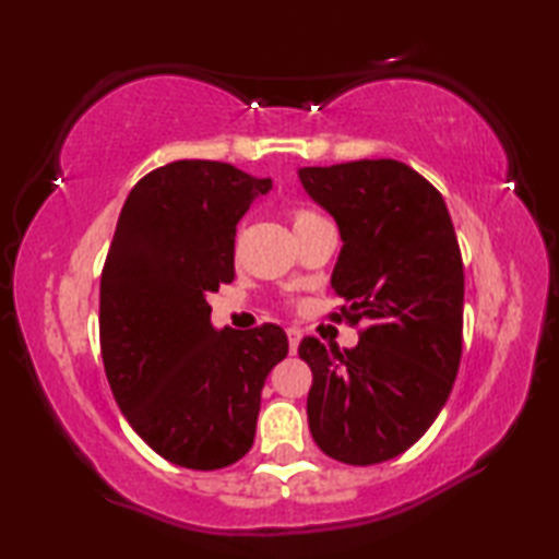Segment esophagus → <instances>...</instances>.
Wrapping results in <instances>:
<instances>
[{
    "mask_svg": "<svg viewBox=\"0 0 559 559\" xmlns=\"http://www.w3.org/2000/svg\"><path fill=\"white\" fill-rule=\"evenodd\" d=\"M298 343H300V333H298L296 328H288V347H290V355H296Z\"/></svg>",
    "mask_w": 559,
    "mask_h": 559,
    "instance_id": "1",
    "label": "esophagus"
}]
</instances>
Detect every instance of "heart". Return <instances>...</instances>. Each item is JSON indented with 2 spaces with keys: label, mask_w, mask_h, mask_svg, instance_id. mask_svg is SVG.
<instances>
[{
  "label": "heart",
  "mask_w": 559,
  "mask_h": 559,
  "mask_svg": "<svg viewBox=\"0 0 559 559\" xmlns=\"http://www.w3.org/2000/svg\"><path fill=\"white\" fill-rule=\"evenodd\" d=\"M290 219H293V229H298V226H302V224H308V222L318 219V214L308 212V210H296V212L290 214Z\"/></svg>",
  "instance_id": "heart-1"
}]
</instances>
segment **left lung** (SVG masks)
<instances>
[{
	"instance_id": "1",
	"label": "left lung",
	"mask_w": 559,
	"mask_h": 559,
	"mask_svg": "<svg viewBox=\"0 0 559 559\" xmlns=\"http://www.w3.org/2000/svg\"><path fill=\"white\" fill-rule=\"evenodd\" d=\"M313 202L333 214L343 249L330 318L357 325L353 349L302 337L313 370L308 427L320 451L349 466L400 456L447 404L463 343V261L439 189L396 159L302 167Z\"/></svg>"
}]
</instances>
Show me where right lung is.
Masks as SVG:
<instances>
[{
  "label": "right lung",
  "mask_w": 559,
  "mask_h": 559,
  "mask_svg": "<svg viewBox=\"0 0 559 559\" xmlns=\"http://www.w3.org/2000/svg\"><path fill=\"white\" fill-rule=\"evenodd\" d=\"M271 179L177 159L130 189L100 273V355L140 439L177 466L214 471L251 449L278 325L210 323L206 293L234 281L236 224Z\"/></svg>",
  "instance_id": "add662e5"
}]
</instances>
